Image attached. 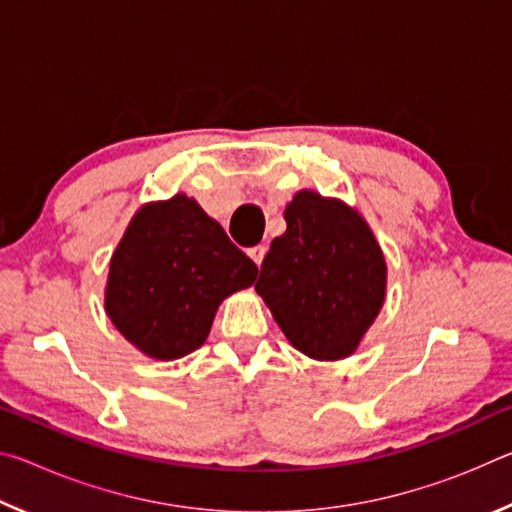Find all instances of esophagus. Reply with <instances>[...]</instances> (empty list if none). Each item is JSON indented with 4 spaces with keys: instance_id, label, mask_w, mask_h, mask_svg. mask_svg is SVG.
<instances>
[{
    "instance_id": "obj_1",
    "label": "esophagus",
    "mask_w": 512,
    "mask_h": 512,
    "mask_svg": "<svg viewBox=\"0 0 512 512\" xmlns=\"http://www.w3.org/2000/svg\"><path fill=\"white\" fill-rule=\"evenodd\" d=\"M264 255H266V246H262V244H257V246H253V248H248V257L253 259V262H255L257 266H262V262H264Z\"/></svg>"
}]
</instances>
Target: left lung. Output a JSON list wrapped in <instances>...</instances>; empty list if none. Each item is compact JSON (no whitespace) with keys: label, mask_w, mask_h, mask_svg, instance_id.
Segmentation results:
<instances>
[{"label":"left lung","mask_w":512,"mask_h":512,"mask_svg":"<svg viewBox=\"0 0 512 512\" xmlns=\"http://www.w3.org/2000/svg\"><path fill=\"white\" fill-rule=\"evenodd\" d=\"M255 291L293 348L318 361L359 348L386 298V259L363 216L302 189L284 210Z\"/></svg>","instance_id":"1"}]
</instances>
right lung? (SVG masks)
Wrapping results in <instances>:
<instances>
[{"instance_id": "right-lung-1", "label": "right lung", "mask_w": 512, "mask_h": 512, "mask_svg": "<svg viewBox=\"0 0 512 512\" xmlns=\"http://www.w3.org/2000/svg\"><path fill=\"white\" fill-rule=\"evenodd\" d=\"M257 266L194 198L140 207L110 259L106 311L146 357L171 361L205 343L221 302Z\"/></svg>"}]
</instances>
